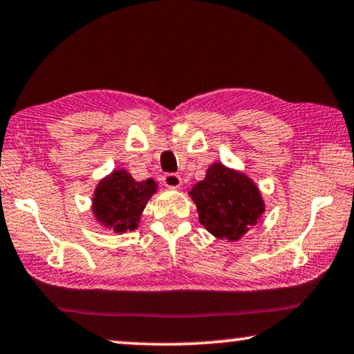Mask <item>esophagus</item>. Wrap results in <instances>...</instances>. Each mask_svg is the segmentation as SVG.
I'll use <instances>...</instances> for the list:
<instances>
[{"label": "esophagus", "instance_id": "34e87169", "mask_svg": "<svg viewBox=\"0 0 354 354\" xmlns=\"http://www.w3.org/2000/svg\"><path fill=\"white\" fill-rule=\"evenodd\" d=\"M162 183H165L167 188H178L182 185V178H180V176H178V174L167 172V174H165V176H162Z\"/></svg>", "mask_w": 354, "mask_h": 354}]
</instances>
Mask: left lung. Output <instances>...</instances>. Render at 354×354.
<instances>
[{
    "instance_id": "left-lung-1",
    "label": "left lung",
    "mask_w": 354,
    "mask_h": 354,
    "mask_svg": "<svg viewBox=\"0 0 354 354\" xmlns=\"http://www.w3.org/2000/svg\"><path fill=\"white\" fill-rule=\"evenodd\" d=\"M189 196L196 203L199 222L218 239L243 238L265 209L252 180L220 162L207 169L206 178L193 187Z\"/></svg>"
}]
</instances>
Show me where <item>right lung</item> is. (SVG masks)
<instances>
[{
    "instance_id": "obj_1",
    "label": "right lung",
    "mask_w": 354,
    "mask_h": 354,
    "mask_svg": "<svg viewBox=\"0 0 354 354\" xmlns=\"http://www.w3.org/2000/svg\"><path fill=\"white\" fill-rule=\"evenodd\" d=\"M156 192V182H136L127 171H115L95 188L92 211L97 220L116 233L137 228L148 199Z\"/></svg>"
}]
</instances>
